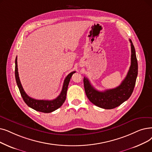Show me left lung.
<instances>
[{
  "label": "left lung",
  "instance_id": "left-lung-1",
  "mask_svg": "<svg viewBox=\"0 0 152 152\" xmlns=\"http://www.w3.org/2000/svg\"><path fill=\"white\" fill-rule=\"evenodd\" d=\"M129 41L131 43V64L126 77L118 87L99 91L92 86L87 77H84L86 94L97 107L105 109L115 108L127 101L132 94L138 75V63L134 46L130 39Z\"/></svg>",
  "mask_w": 152,
  "mask_h": 152
}]
</instances>
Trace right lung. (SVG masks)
Masks as SVG:
<instances>
[{
    "label": "right lung",
    "mask_w": 152,
    "mask_h": 152,
    "mask_svg": "<svg viewBox=\"0 0 152 152\" xmlns=\"http://www.w3.org/2000/svg\"><path fill=\"white\" fill-rule=\"evenodd\" d=\"M76 71H72L66 77L63 83V88L60 94L59 95L56 99L53 100H37L29 97L25 91L23 89L22 86L21 84L20 81L18 76V72L17 68V57L15 59V75L17 84L19 89L20 92L23 98L24 102L27 104L28 106L31 109H34L37 111L41 112L44 113H50L53 112L55 110L60 108L63 104L64 102L66 97L67 89L68 87V84L70 81V79L72 75L75 73Z\"/></svg>",
    "instance_id": "1"
}]
</instances>
